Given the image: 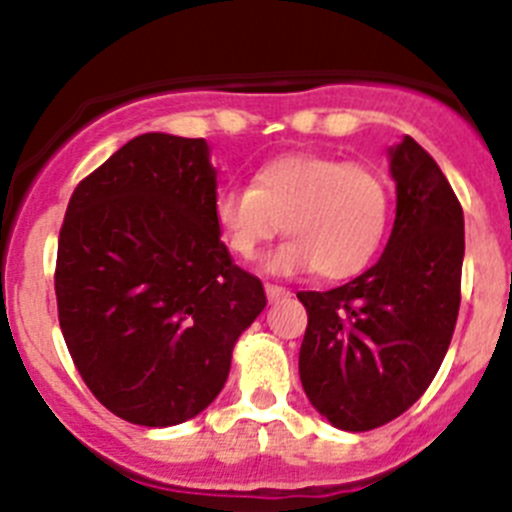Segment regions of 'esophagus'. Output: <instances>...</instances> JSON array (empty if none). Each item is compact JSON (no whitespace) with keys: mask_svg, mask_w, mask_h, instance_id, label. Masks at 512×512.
I'll return each instance as SVG.
<instances>
[{"mask_svg":"<svg viewBox=\"0 0 512 512\" xmlns=\"http://www.w3.org/2000/svg\"><path fill=\"white\" fill-rule=\"evenodd\" d=\"M265 293H267V301L273 303V301H280V298H288L290 296V290L283 288V285H273V283H267L265 285Z\"/></svg>","mask_w":512,"mask_h":512,"instance_id":"esophagus-1","label":"esophagus"}]
</instances>
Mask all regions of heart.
<instances>
[{
    "instance_id": "obj_1",
    "label": "heart",
    "mask_w": 512,
    "mask_h": 512,
    "mask_svg": "<svg viewBox=\"0 0 512 512\" xmlns=\"http://www.w3.org/2000/svg\"><path fill=\"white\" fill-rule=\"evenodd\" d=\"M390 219V186L370 163L324 153L267 160L252 186H224L214 222L229 252L255 257L283 227L288 242L265 257L280 275L313 270L326 280L362 273L380 250Z\"/></svg>"
}]
</instances>
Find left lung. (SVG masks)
I'll list each match as a JSON object with an SVG mask.
<instances>
[{"label":"left lung","mask_w":512,"mask_h":512,"mask_svg":"<svg viewBox=\"0 0 512 512\" xmlns=\"http://www.w3.org/2000/svg\"><path fill=\"white\" fill-rule=\"evenodd\" d=\"M395 224L380 260L349 283L301 290L303 390L331 426L370 431L405 413L439 372L462 301L464 214L436 160L390 147Z\"/></svg>","instance_id":"8db88e82"}]
</instances>
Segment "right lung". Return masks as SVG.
I'll list each match as a JSON object with an SVG mask.
<instances>
[{
    "label": "right lung",
    "mask_w": 512,
    "mask_h": 512,
    "mask_svg": "<svg viewBox=\"0 0 512 512\" xmlns=\"http://www.w3.org/2000/svg\"><path fill=\"white\" fill-rule=\"evenodd\" d=\"M214 196L201 137L147 132L68 201L55 260L63 339L94 398L137 426L199 416L267 303L219 239Z\"/></svg>",
    "instance_id": "right-lung-1"
}]
</instances>
